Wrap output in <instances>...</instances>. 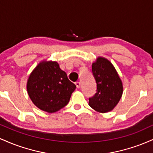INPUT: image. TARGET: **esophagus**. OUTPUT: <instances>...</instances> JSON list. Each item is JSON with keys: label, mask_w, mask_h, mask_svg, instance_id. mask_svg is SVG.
<instances>
[{"label": "esophagus", "mask_w": 153, "mask_h": 153, "mask_svg": "<svg viewBox=\"0 0 153 153\" xmlns=\"http://www.w3.org/2000/svg\"><path fill=\"white\" fill-rule=\"evenodd\" d=\"M75 85H76V87L78 88H79L80 87V82L79 81L75 82Z\"/></svg>", "instance_id": "obj_1"}]
</instances>
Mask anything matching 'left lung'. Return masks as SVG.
<instances>
[{"label":"left lung","mask_w":153,"mask_h":153,"mask_svg":"<svg viewBox=\"0 0 153 153\" xmlns=\"http://www.w3.org/2000/svg\"><path fill=\"white\" fill-rule=\"evenodd\" d=\"M92 73L96 82V93L89 98V106L101 113L110 111L122 96L120 78L111 63L103 57H99L93 63Z\"/></svg>","instance_id":"obj_1"}]
</instances>
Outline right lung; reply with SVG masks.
Returning a JSON list of instances; mask_svg holds the SVG:
<instances>
[{
  "instance_id": "obj_1",
  "label": "right lung",
  "mask_w": 153,
  "mask_h": 153,
  "mask_svg": "<svg viewBox=\"0 0 153 153\" xmlns=\"http://www.w3.org/2000/svg\"><path fill=\"white\" fill-rule=\"evenodd\" d=\"M76 86L56 62H42L29 76L27 91L36 106L53 113L65 106Z\"/></svg>"
}]
</instances>
